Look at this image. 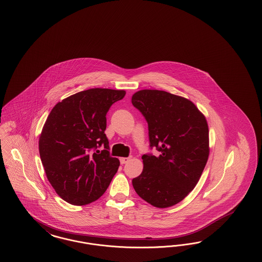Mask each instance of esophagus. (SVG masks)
Returning <instances> with one entry per match:
<instances>
[{"label": "esophagus", "mask_w": 262, "mask_h": 262, "mask_svg": "<svg viewBox=\"0 0 262 262\" xmlns=\"http://www.w3.org/2000/svg\"><path fill=\"white\" fill-rule=\"evenodd\" d=\"M129 158H121L120 159V163L121 164H126L128 161H129Z\"/></svg>", "instance_id": "obj_1"}]
</instances>
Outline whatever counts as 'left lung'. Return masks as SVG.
Returning a JSON list of instances; mask_svg holds the SVG:
<instances>
[{
  "mask_svg": "<svg viewBox=\"0 0 262 262\" xmlns=\"http://www.w3.org/2000/svg\"><path fill=\"white\" fill-rule=\"evenodd\" d=\"M132 103L148 123L150 148L143 155L142 173L133 180L140 198L156 207H169L194 189L208 159V127L189 100L166 91L145 89Z\"/></svg>",
  "mask_w": 262,
  "mask_h": 262,
  "instance_id": "left-lung-1",
  "label": "left lung"
}]
</instances>
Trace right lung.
I'll return each instance as SVG.
<instances>
[{
  "label": "right lung",
  "mask_w": 262,
  "mask_h": 262,
  "mask_svg": "<svg viewBox=\"0 0 262 262\" xmlns=\"http://www.w3.org/2000/svg\"><path fill=\"white\" fill-rule=\"evenodd\" d=\"M125 95L124 90L92 88L64 99L50 112L40 135V159L48 181L65 202H94L116 174L119 160L110 152L105 116Z\"/></svg>",
  "instance_id": "add662e5"
}]
</instances>
